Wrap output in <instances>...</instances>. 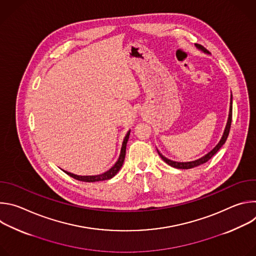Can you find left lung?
I'll return each mask as SVG.
<instances>
[{"instance_id": "1", "label": "left lung", "mask_w": 256, "mask_h": 256, "mask_svg": "<svg viewBox=\"0 0 256 256\" xmlns=\"http://www.w3.org/2000/svg\"><path fill=\"white\" fill-rule=\"evenodd\" d=\"M196 46L198 50H202L204 52L208 54V50L204 48L202 46L196 44ZM231 122H232V95H231V99H230L229 116H228V120H227V124H226L225 130H224V132H223V136H222L220 142H218L216 144V147H214L212 151H210V152H208V154H206L204 157H202V158H200V159H198V160H194V161H190V162H176V161H172V160L166 158L165 156H163L158 150H157V152H158L159 156L162 158V160H163L164 162H166V163H167L168 165H170L171 167H174V168H177V169H190V168L200 166V165H202V164L208 162L218 150H220V149L222 148V146L226 142V140H227V138H228V136H229V132H230V128H231Z\"/></svg>"}]
</instances>
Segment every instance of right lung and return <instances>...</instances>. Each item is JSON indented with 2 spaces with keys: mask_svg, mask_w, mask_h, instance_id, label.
<instances>
[{
  "mask_svg": "<svg viewBox=\"0 0 256 256\" xmlns=\"http://www.w3.org/2000/svg\"><path fill=\"white\" fill-rule=\"evenodd\" d=\"M130 130L128 132V134H126L124 138V142H122V150H120V158L118 160L116 161V163L109 169L108 171L102 173V174H99V175H89V176H81V175H76V174H72L70 172H66L64 171L68 175H70V177L75 178L77 180H80V181H84V182H96V181H102V180H107V179H110L112 178L114 176L116 175V173L120 171V169L122 168V164H124V157H126V144H128V136H130Z\"/></svg>",
  "mask_w": 256,
  "mask_h": 256,
  "instance_id": "right-lung-1",
  "label": "right lung"
}]
</instances>
